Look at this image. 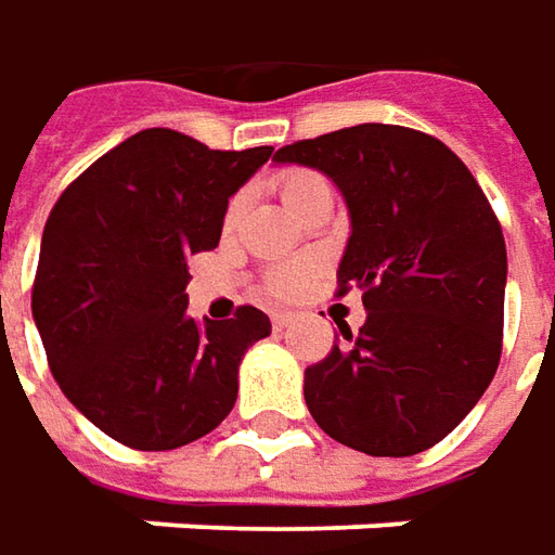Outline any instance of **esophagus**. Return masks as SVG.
Masks as SVG:
<instances>
[{
    "label": "esophagus",
    "mask_w": 555,
    "mask_h": 555,
    "mask_svg": "<svg viewBox=\"0 0 555 555\" xmlns=\"http://www.w3.org/2000/svg\"><path fill=\"white\" fill-rule=\"evenodd\" d=\"M288 322H292V313H273V328H276V332L288 328Z\"/></svg>",
    "instance_id": "1"
}]
</instances>
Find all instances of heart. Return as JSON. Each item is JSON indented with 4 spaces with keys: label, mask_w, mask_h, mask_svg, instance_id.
<instances>
[{
    "label": "heart",
    "mask_w": 555,
    "mask_h": 555,
    "mask_svg": "<svg viewBox=\"0 0 555 555\" xmlns=\"http://www.w3.org/2000/svg\"><path fill=\"white\" fill-rule=\"evenodd\" d=\"M322 178L313 175V171H285V175H279V193H282V199L285 205L288 202H295L304 190H310L313 183H319ZM242 208V196L230 202V211H227V220H236ZM300 282H304V270H297V267H285V270H279L273 282H270V288H273V295H292L300 288Z\"/></svg>",
    "instance_id": "heart-1"
}]
</instances>
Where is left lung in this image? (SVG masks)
<instances>
[{
  "label": "left lung",
  "mask_w": 555,
  "mask_h": 555,
  "mask_svg": "<svg viewBox=\"0 0 555 555\" xmlns=\"http://www.w3.org/2000/svg\"><path fill=\"white\" fill-rule=\"evenodd\" d=\"M273 163L315 168L344 196L337 282L362 288L369 313L304 372L313 421L372 457L433 449L501 362L506 245L486 193L442 141L402 125L340 128Z\"/></svg>",
  "instance_id": "8db88e82"
}]
</instances>
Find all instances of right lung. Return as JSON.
<instances>
[{"label":"right lung","instance_id":"obj_1","mask_svg":"<svg viewBox=\"0 0 555 555\" xmlns=\"http://www.w3.org/2000/svg\"><path fill=\"white\" fill-rule=\"evenodd\" d=\"M270 153L146 128L51 208L33 319L57 387L128 449H181L236 405L242 356L273 325L258 307L196 322L186 258L218 245L227 205Z\"/></svg>","mask_w":555,"mask_h":555}]
</instances>
